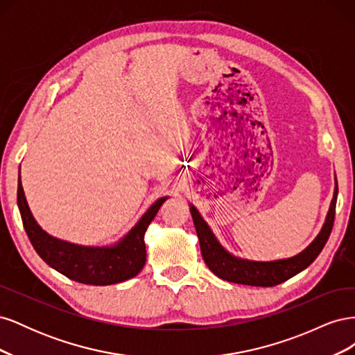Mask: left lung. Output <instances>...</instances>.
<instances>
[{
  "mask_svg": "<svg viewBox=\"0 0 355 355\" xmlns=\"http://www.w3.org/2000/svg\"><path fill=\"white\" fill-rule=\"evenodd\" d=\"M336 198L338 188H335V194H333V200L330 202L326 222L315 240L299 254L288 257V259L272 262H254L232 256L219 244L211 230L209 228V225L204 222L201 214L192 204L189 210L197 230L202 259L214 275H218L222 280L237 284L272 287L288 280V278H292L300 271H304L306 266H309L317 259V256L323 250V247L326 245L330 237L333 222H335Z\"/></svg>",
  "mask_w": 355,
  "mask_h": 355,
  "instance_id": "1",
  "label": "left lung"
}]
</instances>
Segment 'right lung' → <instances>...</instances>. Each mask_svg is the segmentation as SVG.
I'll return each mask as SVG.
<instances>
[{"label": "right lung", "instance_id": "right-lung-1", "mask_svg": "<svg viewBox=\"0 0 355 355\" xmlns=\"http://www.w3.org/2000/svg\"><path fill=\"white\" fill-rule=\"evenodd\" d=\"M166 200H157L121 241L110 247H85L58 240L41 230L29 210L19 171L17 206L31 244L49 266L73 282L90 286L121 283L142 271L146 261L145 232Z\"/></svg>", "mask_w": 355, "mask_h": 355}]
</instances>
